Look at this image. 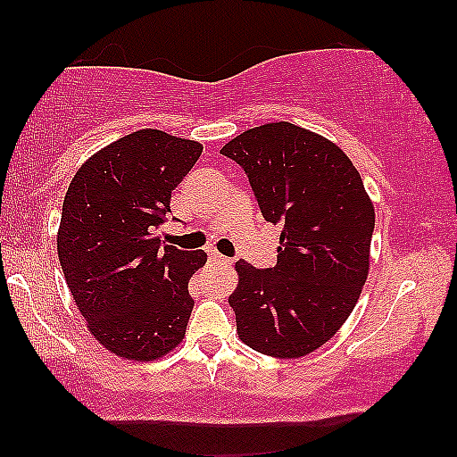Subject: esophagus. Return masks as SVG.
I'll return each mask as SVG.
<instances>
[{"label": "esophagus", "mask_w": 457, "mask_h": 457, "mask_svg": "<svg viewBox=\"0 0 457 457\" xmlns=\"http://www.w3.org/2000/svg\"><path fill=\"white\" fill-rule=\"evenodd\" d=\"M210 260H212V262H216V264H227V266L233 264V260L222 256V253H218V252H210Z\"/></svg>", "instance_id": "obj_1"}]
</instances>
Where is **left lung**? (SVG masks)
<instances>
[{"label":"left lung","instance_id":"1","mask_svg":"<svg viewBox=\"0 0 457 457\" xmlns=\"http://www.w3.org/2000/svg\"><path fill=\"white\" fill-rule=\"evenodd\" d=\"M220 153L250 178L264 220L281 227L272 269L235 264L237 334L269 357H304L345 325L365 286L370 195L340 146L287 121L245 129Z\"/></svg>","mask_w":457,"mask_h":457}]
</instances>
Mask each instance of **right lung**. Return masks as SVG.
<instances>
[{
  "instance_id": "add662e5",
  "label": "right lung",
  "mask_w": 457,
  "mask_h": 457,
  "mask_svg": "<svg viewBox=\"0 0 457 457\" xmlns=\"http://www.w3.org/2000/svg\"><path fill=\"white\" fill-rule=\"evenodd\" d=\"M201 142L138 129L87 159L64 195L58 260L87 329L106 351L155 361L185 337L188 279L205 252L162 245L155 230Z\"/></svg>"
}]
</instances>
